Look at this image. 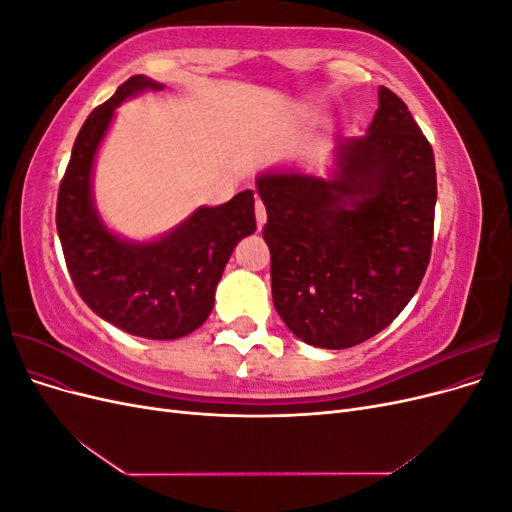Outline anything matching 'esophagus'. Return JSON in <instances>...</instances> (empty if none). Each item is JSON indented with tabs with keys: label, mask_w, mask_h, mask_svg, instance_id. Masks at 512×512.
<instances>
[{
	"label": "esophagus",
	"mask_w": 512,
	"mask_h": 512,
	"mask_svg": "<svg viewBox=\"0 0 512 512\" xmlns=\"http://www.w3.org/2000/svg\"><path fill=\"white\" fill-rule=\"evenodd\" d=\"M265 222H267V209H265V205H262V200H256V224H258V230H262Z\"/></svg>",
	"instance_id": "esophagus-1"
}]
</instances>
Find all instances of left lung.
Masks as SVG:
<instances>
[{
  "label": "left lung",
  "instance_id": "obj_1",
  "mask_svg": "<svg viewBox=\"0 0 512 512\" xmlns=\"http://www.w3.org/2000/svg\"><path fill=\"white\" fill-rule=\"evenodd\" d=\"M256 190L273 305L301 342L352 348L410 303L429 265L436 160L391 89H378L367 134L339 141L327 173L275 166Z\"/></svg>",
  "mask_w": 512,
  "mask_h": 512
}]
</instances>
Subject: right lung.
<instances>
[{
  "instance_id": "obj_1",
  "label": "right lung",
  "mask_w": 512,
  "mask_h": 512,
  "mask_svg": "<svg viewBox=\"0 0 512 512\" xmlns=\"http://www.w3.org/2000/svg\"><path fill=\"white\" fill-rule=\"evenodd\" d=\"M164 83L136 74L94 108L76 136L57 196V235L81 299L102 320L147 339H179L203 324L215 303L226 262L243 237L254 235V192L218 207H198L153 239H128L102 218L94 168L117 106L162 91Z\"/></svg>"
}]
</instances>
